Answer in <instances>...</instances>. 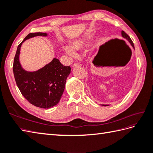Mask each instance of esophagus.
Instances as JSON below:
<instances>
[{"label":"esophagus","instance_id":"esophagus-1","mask_svg":"<svg viewBox=\"0 0 153 153\" xmlns=\"http://www.w3.org/2000/svg\"><path fill=\"white\" fill-rule=\"evenodd\" d=\"M81 66V64L79 63V62H77V63H74L73 64V68H75V67H77V66Z\"/></svg>","mask_w":153,"mask_h":153}]
</instances>
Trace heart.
Here are the masks:
<instances>
[{"label": "heart", "instance_id": "heart-1", "mask_svg": "<svg viewBox=\"0 0 153 153\" xmlns=\"http://www.w3.org/2000/svg\"><path fill=\"white\" fill-rule=\"evenodd\" d=\"M89 45V41L83 39H79L74 41L71 43V45H64L63 46V50L68 55L70 56L74 57L76 56V51L82 50L83 48L87 47Z\"/></svg>", "mask_w": 153, "mask_h": 153}]
</instances>
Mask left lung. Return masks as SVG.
Wrapping results in <instances>:
<instances>
[{"instance_id": "obj_1", "label": "left lung", "mask_w": 153, "mask_h": 153, "mask_svg": "<svg viewBox=\"0 0 153 153\" xmlns=\"http://www.w3.org/2000/svg\"><path fill=\"white\" fill-rule=\"evenodd\" d=\"M122 37H123V38H124L125 39H126L127 41H128L129 43V44H130L131 45V47L134 48V50H135V47H134V43H133L132 42V41H131V39H130V37H129V36H128V35L126 33H125L124 31H122ZM102 106H109L108 105H101Z\"/></svg>"}]
</instances>
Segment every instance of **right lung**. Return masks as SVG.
Returning <instances> with one entry per match:
<instances>
[{
    "label": "right lung",
    "instance_id": "1",
    "mask_svg": "<svg viewBox=\"0 0 153 153\" xmlns=\"http://www.w3.org/2000/svg\"><path fill=\"white\" fill-rule=\"evenodd\" d=\"M47 35L46 33L40 32L28 34L18 45L13 64L14 78L22 95L31 105L45 109L59 102L71 68L64 66L59 60L54 58L51 62L37 71H26L19 62V54L22 45L25 41L37 36Z\"/></svg>",
    "mask_w": 153,
    "mask_h": 153
}]
</instances>
